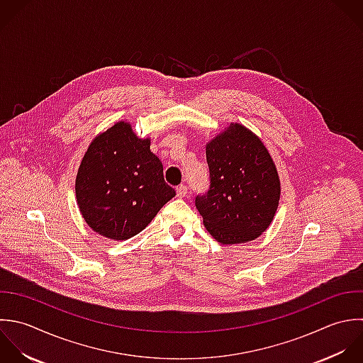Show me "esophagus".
Returning <instances> with one entry per match:
<instances>
[{"instance_id":"esophagus-1","label":"esophagus","mask_w":363,"mask_h":363,"mask_svg":"<svg viewBox=\"0 0 363 363\" xmlns=\"http://www.w3.org/2000/svg\"><path fill=\"white\" fill-rule=\"evenodd\" d=\"M186 194H188V188L185 185L177 186V196L178 198H184V196H186Z\"/></svg>"}]
</instances>
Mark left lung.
I'll list each match as a JSON object with an SVG mask.
<instances>
[{"label": "left lung", "mask_w": 363, "mask_h": 363, "mask_svg": "<svg viewBox=\"0 0 363 363\" xmlns=\"http://www.w3.org/2000/svg\"><path fill=\"white\" fill-rule=\"evenodd\" d=\"M211 185L195 198L206 230L222 245L255 240L272 223L280 201V178L262 140L242 124L206 144Z\"/></svg>", "instance_id": "obj_1"}]
</instances>
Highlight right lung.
<instances>
[{
  "label": "right lung",
  "instance_id": "obj_1",
  "mask_svg": "<svg viewBox=\"0 0 363 363\" xmlns=\"http://www.w3.org/2000/svg\"><path fill=\"white\" fill-rule=\"evenodd\" d=\"M127 121H118L90 143L76 177V201L86 223L111 240H127L175 196L162 164Z\"/></svg>",
  "mask_w": 363,
  "mask_h": 363
}]
</instances>
